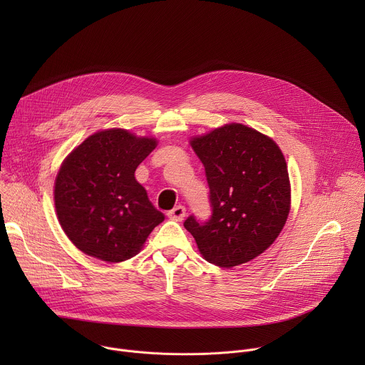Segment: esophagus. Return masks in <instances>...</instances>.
I'll return each instance as SVG.
<instances>
[{"mask_svg":"<svg viewBox=\"0 0 365 365\" xmlns=\"http://www.w3.org/2000/svg\"><path fill=\"white\" fill-rule=\"evenodd\" d=\"M169 218L170 220H173V221H178V222H180V221H183V218H185V215H186V210H185V206H182V205H178V206H175L172 211H169Z\"/></svg>","mask_w":365,"mask_h":365,"instance_id":"obj_1","label":"esophagus"}]
</instances>
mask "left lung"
Masks as SVG:
<instances>
[{
    "mask_svg": "<svg viewBox=\"0 0 365 365\" xmlns=\"http://www.w3.org/2000/svg\"><path fill=\"white\" fill-rule=\"evenodd\" d=\"M190 145L210 186L212 215L185 228L207 263L231 269L264 252L279 237L290 211L284 155L267 135L242 124H225Z\"/></svg>",
    "mask_w": 365,
    "mask_h": 365,
    "instance_id": "left-lung-1",
    "label": "left lung"
}]
</instances>
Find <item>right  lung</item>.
Returning a JSON list of instances; mask_svg holds the SVG:
<instances>
[{"label": "right lung", "instance_id": "add662e5", "mask_svg": "<svg viewBox=\"0 0 365 365\" xmlns=\"http://www.w3.org/2000/svg\"><path fill=\"white\" fill-rule=\"evenodd\" d=\"M158 145L123 128L102 130L79 144L55 182L58 220L82 252L120 263L140 252L165 215L135 180V169Z\"/></svg>", "mask_w": 365, "mask_h": 365}]
</instances>
